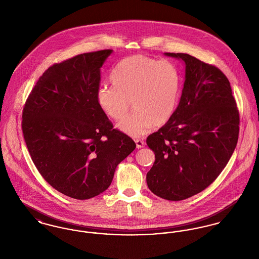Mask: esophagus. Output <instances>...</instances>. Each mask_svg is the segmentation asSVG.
I'll return each mask as SVG.
<instances>
[{"label": "esophagus", "mask_w": 259, "mask_h": 259, "mask_svg": "<svg viewBox=\"0 0 259 259\" xmlns=\"http://www.w3.org/2000/svg\"><path fill=\"white\" fill-rule=\"evenodd\" d=\"M136 146L137 148H142L145 147V142L143 140H140V139H137L135 140Z\"/></svg>", "instance_id": "1"}]
</instances>
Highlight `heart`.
Wrapping results in <instances>:
<instances>
[{
	"label": "heart",
	"instance_id": "heart-1",
	"mask_svg": "<svg viewBox=\"0 0 259 259\" xmlns=\"http://www.w3.org/2000/svg\"><path fill=\"white\" fill-rule=\"evenodd\" d=\"M112 87H100V108L111 119L119 121L131 111H137L119 124L127 135H146L154 125L167 123L178 108L181 75L176 65L168 60L156 61L137 54L118 62L111 71Z\"/></svg>",
	"mask_w": 259,
	"mask_h": 259
}]
</instances>
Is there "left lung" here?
<instances>
[{
  "mask_svg": "<svg viewBox=\"0 0 259 259\" xmlns=\"http://www.w3.org/2000/svg\"><path fill=\"white\" fill-rule=\"evenodd\" d=\"M185 63L183 94L172 118L147 139L155 161L148 188L170 201L191 197L222 172L234 151L240 113L222 71L186 53L166 52Z\"/></svg>",
  "mask_w": 259,
  "mask_h": 259,
  "instance_id": "obj_1",
  "label": "left lung"
}]
</instances>
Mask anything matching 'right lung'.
<instances>
[{
    "instance_id": "obj_1",
    "label": "right lung",
    "mask_w": 259,
    "mask_h": 259,
    "mask_svg": "<svg viewBox=\"0 0 259 259\" xmlns=\"http://www.w3.org/2000/svg\"><path fill=\"white\" fill-rule=\"evenodd\" d=\"M111 50L55 63L25 102L22 132L41 177L57 191L85 200L104 192L135 142L99 106L101 67Z\"/></svg>"
}]
</instances>
